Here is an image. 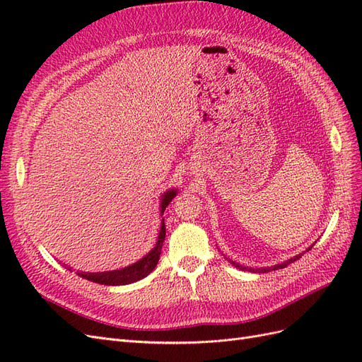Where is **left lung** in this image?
Wrapping results in <instances>:
<instances>
[{
    "label": "left lung",
    "mask_w": 362,
    "mask_h": 362,
    "mask_svg": "<svg viewBox=\"0 0 362 362\" xmlns=\"http://www.w3.org/2000/svg\"><path fill=\"white\" fill-rule=\"evenodd\" d=\"M313 246H310L308 249L306 250H310ZM305 250V252H306ZM303 254H299V255H296V257H293V258H290V259H287V261H284V262H281V264H276V266H273V267H255V269H252V267H246V266H242V264H238V262H235V261H233V259H228L229 262H231L233 266H235L237 269H240V270H246V272H254V273H267V272H270V270H278V269H284V267H287L288 264H291V262H294L296 259H299L300 257H302Z\"/></svg>",
    "instance_id": "8db88e82"
}]
</instances>
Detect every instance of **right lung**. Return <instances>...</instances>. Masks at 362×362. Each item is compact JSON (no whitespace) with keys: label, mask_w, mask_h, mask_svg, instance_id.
Masks as SVG:
<instances>
[{"label":"right lung","mask_w":362,"mask_h":362,"mask_svg":"<svg viewBox=\"0 0 362 362\" xmlns=\"http://www.w3.org/2000/svg\"><path fill=\"white\" fill-rule=\"evenodd\" d=\"M177 193H178L177 189H170L161 194V201H160L161 214L164 213V210H166V206L170 204V201L177 196ZM164 237H166V228H164V218H163L156 246L152 247L144 258L136 261L134 264L119 269V270H110V272H96V273L76 272V275L87 281L101 284V286H127V284L137 282L140 279H144L145 276H148L149 273L157 267Z\"/></svg>","instance_id":"add662e5"}]
</instances>
